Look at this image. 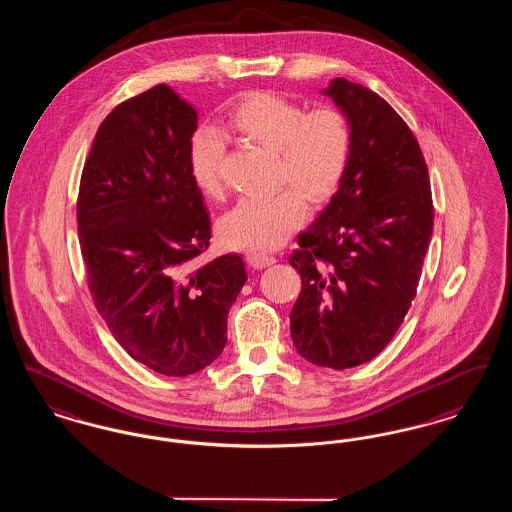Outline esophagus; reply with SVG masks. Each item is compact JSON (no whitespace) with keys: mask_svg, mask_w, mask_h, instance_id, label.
<instances>
[{"mask_svg":"<svg viewBox=\"0 0 512 512\" xmlns=\"http://www.w3.org/2000/svg\"><path fill=\"white\" fill-rule=\"evenodd\" d=\"M247 263L253 268L270 267L276 263V257L261 253V251H247Z\"/></svg>","mask_w":512,"mask_h":512,"instance_id":"1","label":"esophagus"}]
</instances>
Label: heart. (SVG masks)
Here are the masks:
<instances>
[{"instance_id": "obj_1", "label": "heart", "mask_w": 512, "mask_h": 512, "mask_svg": "<svg viewBox=\"0 0 512 512\" xmlns=\"http://www.w3.org/2000/svg\"><path fill=\"white\" fill-rule=\"evenodd\" d=\"M226 124L245 142L276 151L278 182L292 184L311 201L334 194L353 151L351 124L338 107L307 111L299 101L270 92L247 94L234 103ZM222 157L219 134L197 128L188 146V167L195 186L209 197L222 194ZM298 193L288 188L240 199L220 219L222 242L259 251L282 244L305 217V201Z\"/></svg>"}]
</instances>
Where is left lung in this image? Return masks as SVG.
<instances>
[{"instance_id":"8db88e82","label":"left lung","mask_w":512,"mask_h":512,"mask_svg":"<svg viewBox=\"0 0 512 512\" xmlns=\"http://www.w3.org/2000/svg\"><path fill=\"white\" fill-rule=\"evenodd\" d=\"M353 130L338 192L297 238L301 293L290 315L297 353L343 370L372 361L403 324L434 230L428 167L405 121L363 84L334 78Z\"/></svg>"}]
</instances>
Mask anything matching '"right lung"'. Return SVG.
<instances>
[{"label": "right lung", "mask_w": 512, "mask_h": 512, "mask_svg": "<svg viewBox=\"0 0 512 512\" xmlns=\"http://www.w3.org/2000/svg\"><path fill=\"white\" fill-rule=\"evenodd\" d=\"M197 111L167 84L101 122L76 203L78 242L101 318L122 349L165 376L211 365L247 274L228 253L209 263L211 220L188 167Z\"/></svg>", "instance_id": "obj_1"}]
</instances>
